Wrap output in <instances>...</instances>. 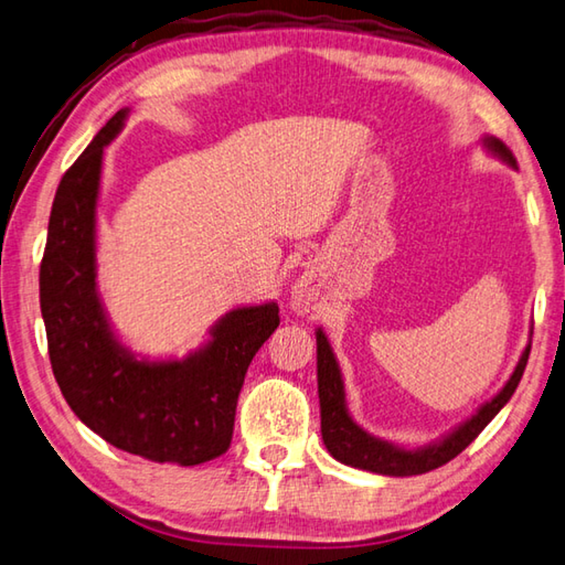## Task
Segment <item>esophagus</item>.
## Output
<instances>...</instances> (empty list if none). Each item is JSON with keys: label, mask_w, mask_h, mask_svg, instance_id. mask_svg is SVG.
Returning <instances> with one entry per match:
<instances>
[{"label": "esophagus", "mask_w": 565, "mask_h": 565, "mask_svg": "<svg viewBox=\"0 0 565 565\" xmlns=\"http://www.w3.org/2000/svg\"><path fill=\"white\" fill-rule=\"evenodd\" d=\"M291 306H294V310L296 313H308L310 310V289H308V284H298L296 289H294V296H291Z\"/></svg>", "instance_id": "obj_1"}]
</instances>
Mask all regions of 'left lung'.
<instances>
[{
    "label": "left lung",
    "instance_id": "left-lung-1",
    "mask_svg": "<svg viewBox=\"0 0 565 565\" xmlns=\"http://www.w3.org/2000/svg\"><path fill=\"white\" fill-rule=\"evenodd\" d=\"M483 148L493 154V158H498L518 170V162H514L512 152L508 150V146L502 140H498L493 136H483ZM316 342H318L320 431H322V441H326L328 451L334 456V459L347 463V466H352V468H362V471L395 476V478L435 471V468L451 461L454 456H459L468 447V444L481 435L490 419H493L502 411V407L508 405L514 388L520 386V379L524 374L526 359H530V350H532V340H530L505 386H502L488 403L478 407L471 417L463 419V423L456 425L451 431L441 435L439 439L423 444V447L407 449V447H398V444H393V441L369 435L364 427H359L354 423V417L350 415V411H347L344 381H342L340 364L332 354V347L326 338V332H322V328L316 330Z\"/></svg>",
    "mask_w": 565,
    "mask_h": 565
}]
</instances>
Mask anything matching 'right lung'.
Listing matches in <instances>:
<instances>
[{
	"mask_svg": "<svg viewBox=\"0 0 565 565\" xmlns=\"http://www.w3.org/2000/svg\"><path fill=\"white\" fill-rule=\"evenodd\" d=\"M128 109L106 124L60 179L41 262V313L53 374L67 405L116 449L196 466L231 447L237 395L279 306H239L182 359L136 354L118 338L97 284V203L104 150Z\"/></svg>",
	"mask_w": 565,
	"mask_h": 565,
	"instance_id": "right-lung-1",
	"label": "right lung"
}]
</instances>
